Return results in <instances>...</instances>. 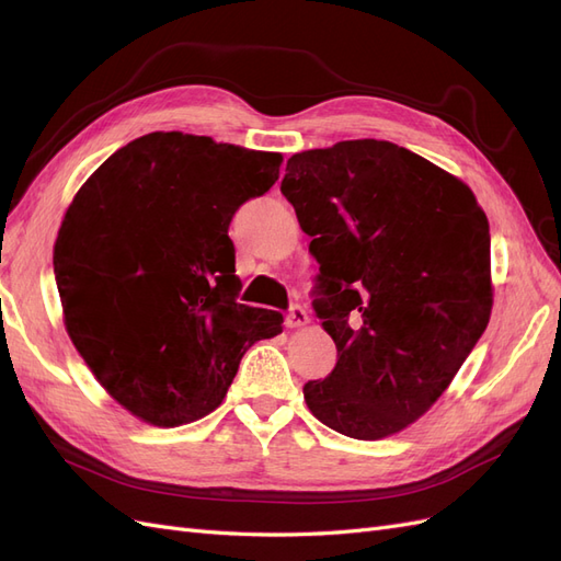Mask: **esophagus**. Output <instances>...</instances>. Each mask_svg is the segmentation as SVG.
<instances>
[{"label":"esophagus","instance_id":"obj_1","mask_svg":"<svg viewBox=\"0 0 561 561\" xmlns=\"http://www.w3.org/2000/svg\"><path fill=\"white\" fill-rule=\"evenodd\" d=\"M309 322V316H307V311H304L301 307H293L290 311H287V316H285V325L290 328V330H299V328H304Z\"/></svg>","mask_w":561,"mask_h":561}]
</instances>
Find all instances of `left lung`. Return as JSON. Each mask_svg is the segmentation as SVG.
Returning a JSON list of instances; mask_svg holds the SVG:
<instances>
[{
	"mask_svg": "<svg viewBox=\"0 0 561 561\" xmlns=\"http://www.w3.org/2000/svg\"><path fill=\"white\" fill-rule=\"evenodd\" d=\"M280 192L313 239V307L336 344L334 369L304 400L346 437L396 435L445 393L489 325V219L463 180L386 140L299 151Z\"/></svg>",
	"mask_w": 561,
	"mask_h": 561,
	"instance_id": "left-lung-1",
	"label": "left lung"
}]
</instances>
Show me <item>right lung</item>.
<instances>
[{"label":"right lung","mask_w":561,"mask_h":561,"mask_svg":"<svg viewBox=\"0 0 561 561\" xmlns=\"http://www.w3.org/2000/svg\"><path fill=\"white\" fill-rule=\"evenodd\" d=\"M283 154L208 135L147 133L116 149L67 206L54 245L62 322L107 393L151 426L222 404L243 353L283 332L236 301L229 225L268 192Z\"/></svg>","instance_id":"obj_1"}]
</instances>
